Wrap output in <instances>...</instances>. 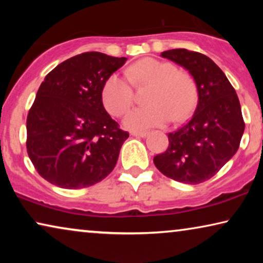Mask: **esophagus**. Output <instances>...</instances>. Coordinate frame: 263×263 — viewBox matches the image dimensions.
<instances>
[{"label": "esophagus", "mask_w": 263, "mask_h": 263, "mask_svg": "<svg viewBox=\"0 0 263 263\" xmlns=\"http://www.w3.org/2000/svg\"><path fill=\"white\" fill-rule=\"evenodd\" d=\"M148 133L147 132H132L133 136H138V138H146Z\"/></svg>", "instance_id": "esophagus-1"}]
</instances>
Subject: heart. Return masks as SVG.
<instances>
[{
	"label": "heart",
	"instance_id": "b5f03b06",
	"mask_svg": "<svg viewBox=\"0 0 263 263\" xmlns=\"http://www.w3.org/2000/svg\"><path fill=\"white\" fill-rule=\"evenodd\" d=\"M128 77L135 84H151L147 103L135 107L123 120L129 130H142L161 127L171 121H182L192 112L196 102V92L192 79L178 73L172 63L154 59H143L129 67ZM105 109L114 116H122L133 104V88L127 79L112 74L102 88Z\"/></svg>",
	"mask_w": 263,
	"mask_h": 263
}]
</instances>
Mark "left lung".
<instances>
[{
    "label": "left lung",
    "instance_id": "obj_1",
    "mask_svg": "<svg viewBox=\"0 0 263 263\" xmlns=\"http://www.w3.org/2000/svg\"><path fill=\"white\" fill-rule=\"evenodd\" d=\"M160 56L189 71L197 105L188 123L167 135V149L153 163L168 178L199 184L213 177L238 151L246 127L238 97L224 71L206 55L174 49Z\"/></svg>",
    "mask_w": 263,
    "mask_h": 263
}]
</instances>
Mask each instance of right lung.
I'll use <instances>...</instances> for the list:
<instances>
[{
  "instance_id": "1",
  "label": "right lung",
  "mask_w": 263,
  "mask_h": 263,
  "mask_svg": "<svg viewBox=\"0 0 263 263\" xmlns=\"http://www.w3.org/2000/svg\"><path fill=\"white\" fill-rule=\"evenodd\" d=\"M128 59L91 51L46 75L27 116V153L46 181L81 189L103 181L117 163L127 132L106 112L102 88Z\"/></svg>"
}]
</instances>
